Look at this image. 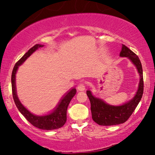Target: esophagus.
Segmentation results:
<instances>
[{
  "label": "esophagus",
  "instance_id": "obj_1",
  "mask_svg": "<svg viewBox=\"0 0 155 155\" xmlns=\"http://www.w3.org/2000/svg\"><path fill=\"white\" fill-rule=\"evenodd\" d=\"M77 90L78 91H84L85 90V85L83 83H81L77 86Z\"/></svg>",
  "mask_w": 155,
  "mask_h": 155
}]
</instances>
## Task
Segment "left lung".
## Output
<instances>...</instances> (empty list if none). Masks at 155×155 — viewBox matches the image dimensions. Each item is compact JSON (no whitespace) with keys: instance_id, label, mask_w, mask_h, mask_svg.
I'll return each mask as SVG.
<instances>
[{"instance_id":"left-lung-1","label":"left lung","mask_w":155,"mask_h":155,"mask_svg":"<svg viewBox=\"0 0 155 155\" xmlns=\"http://www.w3.org/2000/svg\"><path fill=\"white\" fill-rule=\"evenodd\" d=\"M120 56L128 57L137 68L140 78L138 90L132 99L119 106L107 104L102 99L94 96L90 90H87V95L90 101L92 119L97 124L101 126L117 125L125 122L135 111L143 95V70L140 59L136 54L124 44H122Z\"/></svg>"}]
</instances>
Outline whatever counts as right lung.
Returning a JSON list of instances; mask_svg holds the SVG:
<instances>
[{
	"instance_id": "1",
	"label": "right lung",
	"mask_w": 155,
	"mask_h": 155,
	"mask_svg": "<svg viewBox=\"0 0 155 155\" xmlns=\"http://www.w3.org/2000/svg\"><path fill=\"white\" fill-rule=\"evenodd\" d=\"M44 45L35 44L32 48L28 50L27 52L15 64L12 74V94L14 102L19 111L24 115L25 117L34 127L42 130H54L62 127L65 124L67 120V109L72 98L77 93V90L72 88V90L65 94L60 100L59 103L54 109V111L51 114L45 115H36L31 113L28 110L23 106L18 98L16 93V87H15V74H16L18 67L25 61L28 57H30L36 50L43 47Z\"/></svg>"
}]
</instances>
